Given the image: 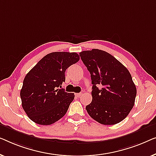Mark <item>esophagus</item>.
Listing matches in <instances>:
<instances>
[{"instance_id":"1","label":"esophagus","mask_w":156,"mask_h":156,"mask_svg":"<svg viewBox=\"0 0 156 156\" xmlns=\"http://www.w3.org/2000/svg\"><path fill=\"white\" fill-rule=\"evenodd\" d=\"M82 95H83V93H76V97H78V98L81 97V96H82Z\"/></svg>"}]
</instances>
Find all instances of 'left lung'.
I'll return each mask as SVG.
<instances>
[{
    "instance_id": "1",
    "label": "left lung",
    "mask_w": 156,
    "mask_h": 156,
    "mask_svg": "<svg viewBox=\"0 0 156 156\" xmlns=\"http://www.w3.org/2000/svg\"><path fill=\"white\" fill-rule=\"evenodd\" d=\"M80 56L93 84V100L85 107L88 115L105 125L122 122L133 108L136 96V87L128 69L102 50L83 51Z\"/></svg>"
}]
</instances>
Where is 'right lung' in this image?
<instances>
[{"label":"right lung","mask_w":156,"mask_h":156,"mask_svg":"<svg viewBox=\"0 0 156 156\" xmlns=\"http://www.w3.org/2000/svg\"><path fill=\"white\" fill-rule=\"evenodd\" d=\"M79 59L75 52H52L28 72L20 98L23 108L32 121L50 125L66 115L75 95L59 87L65 82L66 70Z\"/></svg>","instance_id":"1"}]
</instances>
